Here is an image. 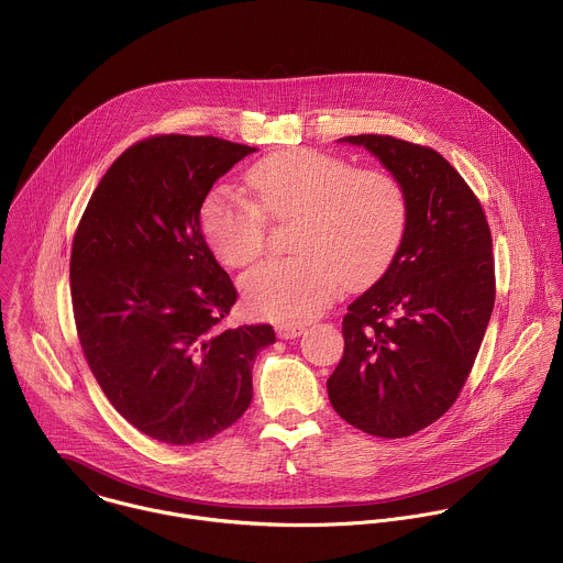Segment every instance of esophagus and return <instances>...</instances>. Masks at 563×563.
Instances as JSON below:
<instances>
[{
	"label": "esophagus",
	"instance_id": "obj_1",
	"mask_svg": "<svg viewBox=\"0 0 563 563\" xmlns=\"http://www.w3.org/2000/svg\"><path fill=\"white\" fill-rule=\"evenodd\" d=\"M276 333L280 339H296L305 333V327H300V324H278Z\"/></svg>",
	"mask_w": 563,
	"mask_h": 563
}]
</instances>
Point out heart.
Masks as SVG:
<instances>
[{
	"mask_svg": "<svg viewBox=\"0 0 563 563\" xmlns=\"http://www.w3.org/2000/svg\"><path fill=\"white\" fill-rule=\"evenodd\" d=\"M254 200L220 189L202 209V228L225 265H247L267 243V218L300 216L296 256L269 258L241 278L247 309L280 324L320 316L343 285L361 287L391 263L407 225V196L385 169H356L316 152L272 154L247 172Z\"/></svg>",
	"mask_w": 563,
	"mask_h": 563,
	"instance_id": "obj_1",
	"label": "heart"
}]
</instances>
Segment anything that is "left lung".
I'll use <instances>...</instances> for the list:
<instances>
[{
    "label": "left lung",
    "mask_w": 563,
    "mask_h": 563,
    "mask_svg": "<svg viewBox=\"0 0 563 563\" xmlns=\"http://www.w3.org/2000/svg\"><path fill=\"white\" fill-rule=\"evenodd\" d=\"M339 141L363 145L396 176L407 225L387 272L343 316L329 398L367 435L409 438L449 411L470 376L496 298L492 232L433 147L389 134Z\"/></svg>",
    "instance_id": "left-lung-1"
}]
</instances>
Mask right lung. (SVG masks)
I'll use <instances>...</instances> for the list:
<instances>
[{"label":"right lung","instance_id":"1","mask_svg":"<svg viewBox=\"0 0 563 563\" xmlns=\"http://www.w3.org/2000/svg\"><path fill=\"white\" fill-rule=\"evenodd\" d=\"M250 145L156 134L130 145L78 224L69 280L85 358L114 409L174 446L205 442L252 400L269 324L222 329L236 302L205 241L200 211Z\"/></svg>","mask_w":563,"mask_h":563}]
</instances>
